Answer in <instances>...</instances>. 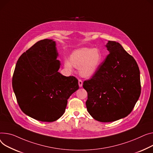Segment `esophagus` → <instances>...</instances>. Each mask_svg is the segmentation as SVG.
I'll return each instance as SVG.
<instances>
[{
    "label": "esophagus",
    "instance_id": "esophagus-1",
    "mask_svg": "<svg viewBox=\"0 0 153 153\" xmlns=\"http://www.w3.org/2000/svg\"><path fill=\"white\" fill-rule=\"evenodd\" d=\"M79 86L80 87H81L82 86V85H83V82H82V80H80V79H79Z\"/></svg>",
    "mask_w": 153,
    "mask_h": 153
}]
</instances>
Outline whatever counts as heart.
I'll use <instances>...</instances> for the list:
<instances>
[{
	"label": "heart",
	"mask_w": 153,
	"mask_h": 153,
	"mask_svg": "<svg viewBox=\"0 0 153 153\" xmlns=\"http://www.w3.org/2000/svg\"><path fill=\"white\" fill-rule=\"evenodd\" d=\"M102 62L100 50L94 48H81L75 50L71 55V62L65 61V66L72 71L73 66L79 69L80 75L84 77L92 76Z\"/></svg>",
	"instance_id": "heart-1"
}]
</instances>
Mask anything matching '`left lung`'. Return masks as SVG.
I'll list each match as a JSON object with an SVG mask.
<instances>
[{
    "mask_svg": "<svg viewBox=\"0 0 153 153\" xmlns=\"http://www.w3.org/2000/svg\"><path fill=\"white\" fill-rule=\"evenodd\" d=\"M106 47L109 52L106 59L83 83L88 94L87 111L102 123L127 116L141 94L140 70L134 57L115 41L109 40Z\"/></svg>",
    "mask_w": 153,
    "mask_h": 153,
    "instance_id": "8db88e82",
    "label": "left lung"
}]
</instances>
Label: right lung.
I'll return each instance as SVG.
<instances>
[{"label":"right lung","instance_id":"right-lung-1","mask_svg":"<svg viewBox=\"0 0 153 153\" xmlns=\"http://www.w3.org/2000/svg\"><path fill=\"white\" fill-rule=\"evenodd\" d=\"M56 42L44 39L24 52L16 63L12 87L19 108L37 120L53 122L65 113L69 97L79 89L78 80L58 72Z\"/></svg>","mask_w":153,"mask_h":153}]
</instances>
